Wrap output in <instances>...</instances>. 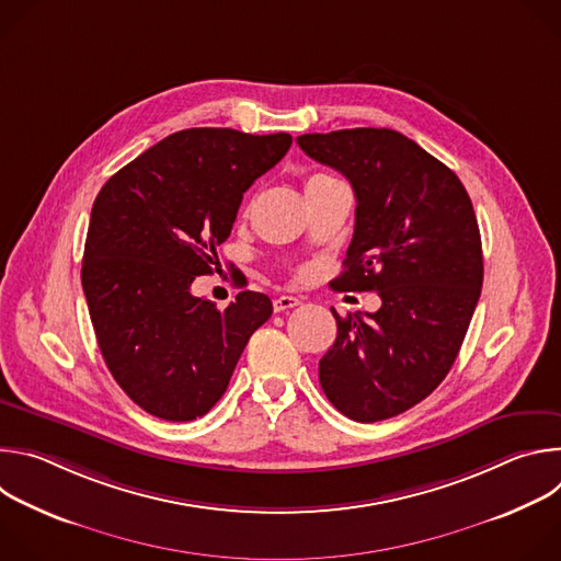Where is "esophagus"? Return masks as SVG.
Returning <instances> with one entry per match:
<instances>
[{"instance_id":"34e87169","label":"esophagus","mask_w":561,"mask_h":561,"mask_svg":"<svg viewBox=\"0 0 561 561\" xmlns=\"http://www.w3.org/2000/svg\"><path fill=\"white\" fill-rule=\"evenodd\" d=\"M299 304H301V299H297L293 295H282V297H277L273 301V308H275V312H284V310H290V308H295Z\"/></svg>"}]
</instances>
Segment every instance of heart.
Wrapping results in <instances>:
<instances>
[{
    "mask_svg": "<svg viewBox=\"0 0 561 561\" xmlns=\"http://www.w3.org/2000/svg\"><path fill=\"white\" fill-rule=\"evenodd\" d=\"M322 180H329V178H312L310 182H322ZM310 182H308V184H310Z\"/></svg>",
    "mask_w": 561,
    "mask_h": 561,
    "instance_id": "1",
    "label": "heart"
}]
</instances>
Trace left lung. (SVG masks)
Here are the masks:
<instances>
[{
	"mask_svg": "<svg viewBox=\"0 0 561 561\" xmlns=\"http://www.w3.org/2000/svg\"><path fill=\"white\" fill-rule=\"evenodd\" d=\"M353 186L355 232L335 290H375V312L337 319L319 359L331 404L381 422L420 404L448 375L484 282L482 237L459 178L407 135L346 128L297 137Z\"/></svg>",
	"mask_w": 561,
	"mask_h": 561,
	"instance_id": "1",
	"label": "left lung"
}]
</instances>
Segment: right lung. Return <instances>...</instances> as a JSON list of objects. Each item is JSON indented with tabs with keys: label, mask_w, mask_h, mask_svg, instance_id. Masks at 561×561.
Masks as SVG:
<instances>
[{
	"label": "right lung",
	"mask_w": 561,
	"mask_h": 561,
	"mask_svg": "<svg viewBox=\"0 0 561 561\" xmlns=\"http://www.w3.org/2000/svg\"><path fill=\"white\" fill-rule=\"evenodd\" d=\"M288 133L186 128L100 191L82 286L102 357L122 390L167 422L206 415L273 304L244 290L226 308L195 297L251 184L288 152Z\"/></svg>",
	"instance_id": "right-lung-1"
}]
</instances>
